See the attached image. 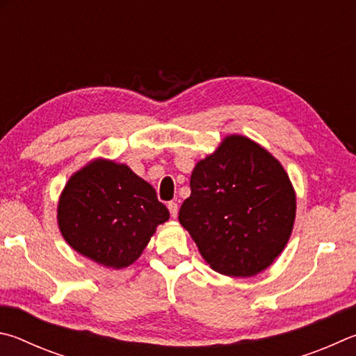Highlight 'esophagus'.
Returning <instances> with one entry per match:
<instances>
[{"instance_id": "1", "label": "esophagus", "mask_w": 356, "mask_h": 356, "mask_svg": "<svg viewBox=\"0 0 356 356\" xmlns=\"http://www.w3.org/2000/svg\"><path fill=\"white\" fill-rule=\"evenodd\" d=\"M167 208H168V211H170V216L175 219V217L178 216V204L175 203V202H168L167 203Z\"/></svg>"}]
</instances>
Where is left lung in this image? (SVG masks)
<instances>
[{"label":"left lung","instance_id":"1","mask_svg":"<svg viewBox=\"0 0 356 356\" xmlns=\"http://www.w3.org/2000/svg\"><path fill=\"white\" fill-rule=\"evenodd\" d=\"M204 261L229 277L267 269L288 244L296 194L273 156L244 136H228L195 165L178 214Z\"/></svg>","mask_w":356,"mask_h":356}]
</instances>
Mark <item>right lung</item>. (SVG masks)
<instances>
[{"instance_id": "right-lung-1", "label": "right lung", "mask_w": 356, "mask_h": 356, "mask_svg": "<svg viewBox=\"0 0 356 356\" xmlns=\"http://www.w3.org/2000/svg\"><path fill=\"white\" fill-rule=\"evenodd\" d=\"M168 209L128 165L97 159L68 179L58 207L64 239L106 267L133 264Z\"/></svg>"}]
</instances>
